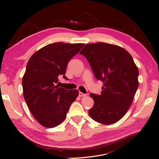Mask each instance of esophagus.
I'll list each match as a JSON object with an SVG mask.
<instances>
[{
  "instance_id": "34e87169",
  "label": "esophagus",
  "mask_w": 159,
  "mask_h": 159,
  "mask_svg": "<svg viewBox=\"0 0 159 159\" xmlns=\"http://www.w3.org/2000/svg\"><path fill=\"white\" fill-rule=\"evenodd\" d=\"M79 96H80V97H85V96H86V94H85V93H84L80 92V93H79Z\"/></svg>"
}]
</instances>
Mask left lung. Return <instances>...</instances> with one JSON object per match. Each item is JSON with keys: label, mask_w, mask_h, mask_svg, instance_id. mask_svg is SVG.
<instances>
[{"label": "left lung", "mask_w": 159, "mask_h": 159, "mask_svg": "<svg viewBox=\"0 0 159 159\" xmlns=\"http://www.w3.org/2000/svg\"><path fill=\"white\" fill-rule=\"evenodd\" d=\"M80 54L103 83L100 95L90 94L94 105L89 115L102 124L117 122L131 105L139 87V70L132 56L121 47L103 42L86 44Z\"/></svg>", "instance_id": "left-lung-1"}]
</instances>
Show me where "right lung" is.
Instances as JSON below:
<instances>
[{
	"instance_id": "1",
	"label": "right lung",
	"mask_w": 159,
	"mask_h": 159,
	"mask_svg": "<svg viewBox=\"0 0 159 159\" xmlns=\"http://www.w3.org/2000/svg\"><path fill=\"white\" fill-rule=\"evenodd\" d=\"M84 44H50L36 52L28 60L22 78L24 98L36 121L51 128L64 121L71 104L78 97L77 89L58 86L68 62ZM58 85H57V84Z\"/></svg>"
}]
</instances>
